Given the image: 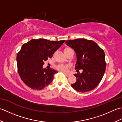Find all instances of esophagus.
I'll list each match as a JSON object with an SVG mask.
<instances>
[{"label": "esophagus", "instance_id": "esophagus-1", "mask_svg": "<svg viewBox=\"0 0 122 122\" xmlns=\"http://www.w3.org/2000/svg\"><path fill=\"white\" fill-rule=\"evenodd\" d=\"M63 73H64V74L66 75V76H70V74H69V73H64V72H63Z\"/></svg>", "mask_w": 122, "mask_h": 122}]
</instances>
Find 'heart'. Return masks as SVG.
<instances>
[{"mask_svg":"<svg viewBox=\"0 0 122 122\" xmlns=\"http://www.w3.org/2000/svg\"><path fill=\"white\" fill-rule=\"evenodd\" d=\"M68 67L69 66L66 64H59L56 66V69L61 72H66L68 70Z\"/></svg>","mask_w":122,"mask_h":122,"instance_id":"1","label":"heart"}]
</instances>
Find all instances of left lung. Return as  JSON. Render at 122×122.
I'll return each mask as SVG.
<instances>
[{
    "mask_svg": "<svg viewBox=\"0 0 122 122\" xmlns=\"http://www.w3.org/2000/svg\"><path fill=\"white\" fill-rule=\"evenodd\" d=\"M76 54L74 74L76 81L71 84L76 91L86 92L91 91L100 83L106 69L104 52L97 43L85 39H77L66 41ZM82 69V73L79 69Z\"/></svg>",
    "mask_w": 122,
    "mask_h": 122,
    "instance_id": "1",
    "label": "left lung"
}]
</instances>
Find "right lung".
Masks as SVG:
<instances>
[{
  "label": "right lung",
  "instance_id": "add662e5",
  "mask_svg": "<svg viewBox=\"0 0 122 122\" xmlns=\"http://www.w3.org/2000/svg\"><path fill=\"white\" fill-rule=\"evenodd\" d=\"M65 40L32 39L22 45L17 56L18 72L24 83L31 89L41 90L52 81L54 69L43 68L44 62L51 58Z\"/></svg>",
  "mask_w": 122,
  "mask_h": 122
}]
</instances>
